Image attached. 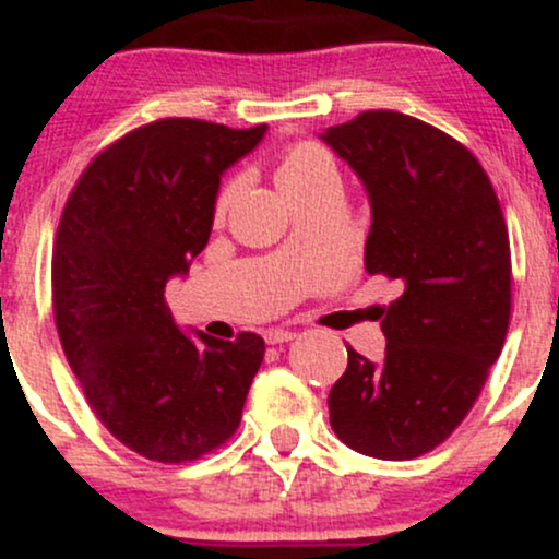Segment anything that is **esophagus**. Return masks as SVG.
Returning <instances> with one entry per match:
<instances>
[{
    "mask_svg": "<svg viewBox=\"0 0 559 559\" xmlns=\"http://www.w3.org/2000/svg\"><path fill=\"white\" fill-rule=\"evenodd\" d=\"M262 336H265L267 344H284V342H292L297 333L288 331V329H267L265 333H262Z\"/></svg>",
    "mask_w": 559,
    "mask_h": 559,
    "instance_id": "esophagus-1",
    "label": "esophagus"
}]
</instances>
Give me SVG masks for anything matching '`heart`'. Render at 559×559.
Wrapping results in <instances>:
<instances>
[{
	"label": "heart",
	"mask_w": 559,
	"mask_h": 559,
	"mask_svg": "<svg viewBox=\"0 0 559 559\" xmlns=\"http://www.w3.org/2000/svg\"><path fill=\"white\" fill-rule=\"evenodd\" d=\"M325 183H338V176L336 165H333L331 155L323 146L312 144V141H301V144H294L284 155V159H281L278 186L288 202H292L294 197L316 191ZM236 189H239V183L234 181L221 191V197H217V215L226 213L228 204L234 202Z\"/></svg>",
	"instance_id": "heart-1"
}]
</instances>
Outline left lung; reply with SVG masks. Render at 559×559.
<instances>
[{"label": "left lung", "mask_w": 559, "mask_h": 559, "mask_svg": "<svg viewBox=\"0 0 559 559\" xmlns=\"http://www.w3.org/2000/svg\"><path fill=\"white\" fill-rule=\"evenodd\" d=\"M370 202L365 267L402 284L383 310L386 355L346 346L331 428L378 460L439 447L471 413L510 323V239L478 159L439 128L373 110L318 133Z\"/></svg>", "instance_id": "left-lung-1"}]
</instances>
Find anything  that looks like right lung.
<instances>
[{"label":"right lung","instance_id":"obj_1","mask_svg":"<svg viewBox=\"0 0 559 559\" xmlns=\"http://www.w3.org/2000/svg\"><path fill=\"white\" fill-rule=\"evenodd\" d=\"M267 126L191 118L141 126L75 183L52 252L62 349L83 394L120 444L189 463L239 428L265 342L181 331L165 286L207 247L221 178Z\"/></svg>","mask_w":559,"mask_h":559}]
</instances>
